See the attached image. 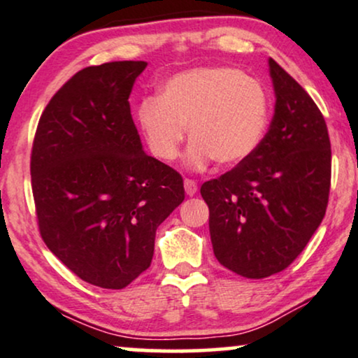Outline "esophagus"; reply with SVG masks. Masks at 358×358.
Returning <instances> with one entry per match:
<instances>
[{
    "mask_svg": "<svg viewBox=\"0 0 358 358\" xmlns=\"http://www.w3.org/2000/svg\"><path fill=\"white\" fill-rule=\"evenodd\" d=\"M184 189L187 196H194L197 192V182L192 179H184Z\"/></svg>",
    "mask_w": 358,
    "mask_h": 358,
    "instance_id": "obj_1",
    "label": "esophagus"
}]
</instances>
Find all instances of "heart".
Masks as SVG:
<instances>
[{
    "label": "heart",
    "instance_id": "b5f03b06",
    "mask_svg": "<svg viewBox=\"0 0 358 358\" xmlns=\"http://www.w3.org/2000/svg\"><path fill=\"white\" fill-rule=\"evenodd\" d=\"M138 124L152 156L171 162L185 133L192 138L185 162L206 168L215 159L235 166L262 145L270 124V96L255 78L231 67L180 72L138 106Z\"/></svg>",
    "mask_w": 358,
    "mask_h": 358
}]
</instances>
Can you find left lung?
Wrapping results in <instances>:
<instances>
[{
	"instance_id": "obj_1",
	"label": "left lung",
	"mask_w": 358,
	"mask_h": 358,
	"mask_svg": "<svg viewBox=\"0 0 358 358\" xmlns=\"http://www.w3.org/2000/svg\"><path fill=\"white\" fill-rule=\"evenodd\" d=\"M276 105L270 129L248 159L202 184L215 258L262 280L286 270L326 215L331 139L308 92L270 59Z\"/></svg>"
}]
</instances>
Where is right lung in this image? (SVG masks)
Here are the masks:
<instances>
[{"instance_id":"1","label":"right lung","mask_w":358,"mask_h":358,"mask_svg":"<svg viewBox=\"0 0 358 358\" xmlns=\"http://www.w3.org/2000/svg\"><path fill=\"white\" fill-rule=\"evenodd\" d=\"M148 64L78 71L45 106L32 141L39 234L80 280L122 289L150 268L156 229L184 201L178 171L148 156L129 94Z\"/></svg>"}]
</instances>
